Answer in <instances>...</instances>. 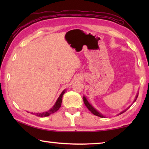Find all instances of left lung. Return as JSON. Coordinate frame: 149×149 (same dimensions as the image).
Segmentation results:
<instances>
[{
  "label": "left lung",
  "mask_w": 149,
  "mask_h": 149,
  "mask_svg": "<svg viewBox=\"0 0 149 149\" xmlns=\"http://www.w3.org/2000/svg\"><path fill=\"white\" fill-rule=\"evenodd\" d=\"M137 97H138V95H137V97H136V99H137ZM136 99H135V100H136ZM84 101L85 104V106H86V107H87V108L91 111V113H93V114L97 116H99V117H100V118H103V117H104L101 114H100V113H99V112H98V111H97V110H95V108H93V107H92V106L89 104V102L87 101V100L86 99V98H85V97H84ZM124 112H125V111H123V112H122L120 113V114H122V113H123Z\"/></svg>",
  "instance_id": "1"
}]
</instances>
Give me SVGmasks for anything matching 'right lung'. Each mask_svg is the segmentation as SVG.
<instances>
[{
    "label": "right lung",
    "mask_w": 149,
    "mask_h": 149,
    "mask_svg": "<svg viewBox=\"0 0 149 149\" xmlns=\"http://www.w3.org/2000/svg\"><path fill=\"white\" fill-rule=\"evenodd\" d=\"M65 93V91H64L62 93L61 95H60V97L58 99L56 102L55 103V104L53 107H52L51 109L50 110L47 111V112H42V113H31V114H33L35 116H39V117H46V116H49L50 114H53L55 112H56L57 110H59V108L61 107V104H62V96Z\"/></svg>",
    "instance_id": "obj_1"
}]
</instances>
